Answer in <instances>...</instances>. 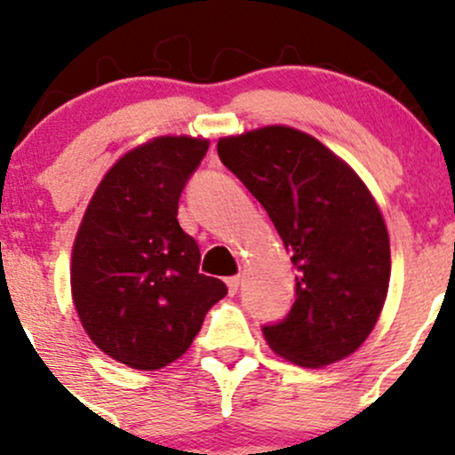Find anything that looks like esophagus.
Wrapping results in <instances>:
<instances>
[{"label": "esophagus", "instance_id": "34e87169", "mask_svg": "<svg viewBox=\"0 0 455 455\" xmlns=\"http://www.w3.org/2000/svg\"><path fill=\"white\" fill-rule=\"evenodd\" d=\"M239 275H231V278H227V286H228V295H237L239 291Z\"/></svg>", "mask_w": 455, "mask_h": 455}]
</instances>
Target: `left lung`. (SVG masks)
I'll list each match as a JSON object with an SVG mask.
<instances>
[{
	"label": "left lung",
	"mask_w": 455,
	"mask_h": 455,
	"mask_svg": "<svg viewBox=\"0 0 455 455\" xmlns=\"http://www.w3.org/2000/svg\"><path fill=\"white\" fill-rule=\"evenodd\" d=\"M222 164L269 213L295 265V304L263 325L275 353L304 368L357 351L387 297L389 235L363 181L325 145L269 126L218 140Z\"/></svg>",
	"instance_id": "obj_1"
}]
</instances>
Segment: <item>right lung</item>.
Returning <instances> with one entry per match:
<instances>
[{
    "label": "right lung",
    "instance_id": "obj_1",
    "mask_svg": "<svg viewBox=\"0 0 455 455\" xmlns=\"http://www.w3.org/2000/svg\"><path fill=\"white\" fill-rule=\"evenodd\" d=\"M210 143L160 137L128 151L98 186L72 248L70 284L92 342L134 370L188 351L227 284L198 274L201 250L177 222Z\"/></svg>",
    "mask_w": 455,
    "mask_h": 455
}]
</instances>
